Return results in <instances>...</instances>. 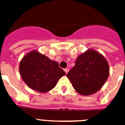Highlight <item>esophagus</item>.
Masks as SVG:
<instances>
[{
	"mask_svg": "<svg viewBox=\"0 0 125 125\" xmlns=\"http://www.w3.org/2000/svg\"><path fill=\"white\" fill-rule=\"evenodd\" d=\"M64 71L65 72V73H68V72H69V69H67V68H66V69H64Z\"/></svg>",
	"mask_w": 125,
	"mask_h": 125,
	"instance_id": "obj_1",
	"label": "esophagus"
}]
</instances>
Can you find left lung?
<instances>
[{
    "instance_id": "8db88e82",
    "label": "left lung",
    "mask_w": 125,
    "mask_h": 125,
    "mask_svg": "<svg viewBox=\"0 0 125 125\" xmlns=\"http://www.w3.org/2000/svg\"><path fill=\"white\" fill-rule=\"evenodd\" d=\"M109 74V65L103 55L89 49L78 56L67 78L78 93L89 95L100 90Z\"/></svg>"
}]
</instances>
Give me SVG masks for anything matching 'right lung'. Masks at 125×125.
<instances>
[{
	"label": "right lung",
	"mask_w": 125,
	"mask_h": 125,
	"mask_svg": "<svg viewBox=\"0 0 125 125\" xmlns=\"http://www.w3.org/2000/svg\"><path fill=\"white\" fill-rule=\"evenodd\" d=\"M19 72L29 87L42 93L53 89L58 80L65 75L58 63L36 50L31 51L22 58Z\"/></svg>",
	"instance_id": "add662e5"
}]
</instances>
